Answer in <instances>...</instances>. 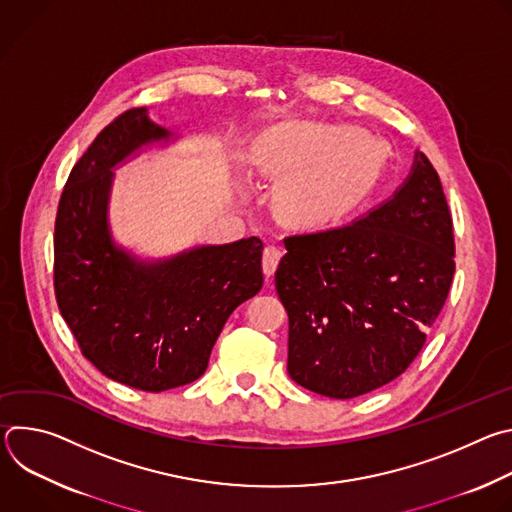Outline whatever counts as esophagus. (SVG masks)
I'll use <instances>...</instances> for the list:
<instances>
[{
  "mask_svg": "<svg viewBox=\"0 0 512 512\" xmlns=\"http://www.w3.org/2000/svg\"><path fill=\"white\" fill-rule=\"evenodd\" d=\"M281 259V249L277 245H267L263 251V271L267 277H271L279 265Z\"/></svg>",
  "mask_w": 512,
  "mask_h": 512,
  "instance_id": "esophagus-1",
  "label": "esophagus"
}]
</instances>
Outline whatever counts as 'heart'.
<instances>
[{
  "mask_svg": "<svg viewBox=\"0 0 512 512\" xmlns=\"http://www.w3.org/2000/svg\"><path fill=\"white\" fill-rule=\"evenodd\" d=\"M379 137L346 125L285 123L269 129L255 166L283 178L279 202L300 221L316 223L356 204L383 166Z\"/></svg>",
  "mask_w": 512,
  "mask_h": 512,
  "instance_id": "b5f03b06",
  "label": "heart"
}]
</instances>
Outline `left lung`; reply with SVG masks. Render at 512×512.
Here are the masks:
<instances>
[{"label": "left lung", "instance_id": "1", "mask_svg": "<svg viewBox=\"0 0 512 512\" xmlns=\"http://www.w3.org/2000/svg\"><path fill=\"white\" fill-rule=\"evenodd\" d=\"M275 271L289 318L287 373L332 399L403 375L440 316L454 279V227L431 162L356 223L285 237Z\"/></svg>", "mask_w": 512, "mask_h": 512}]
</instances>
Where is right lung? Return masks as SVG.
<instances>
[{
    "mask_svg": "<svg viewBox=\"0 0 512 512\" xmlns=\"http://www.w3.org/2000/svg\"><path fill=\"white\" fill-rule=\"evenodd\" d=\"M170 133L143 107L115 117L72 168L56 212L54 291L83 356L109 379L148 393L196 381L237 306L263 287L257 237L141 265L107 229L111 168Z\"/></svg>",
    "mask_w": 512,
    "mask_h": 512,
    "instance_id": "obj_1",
    "label": "right lung"
}]
</instances>
